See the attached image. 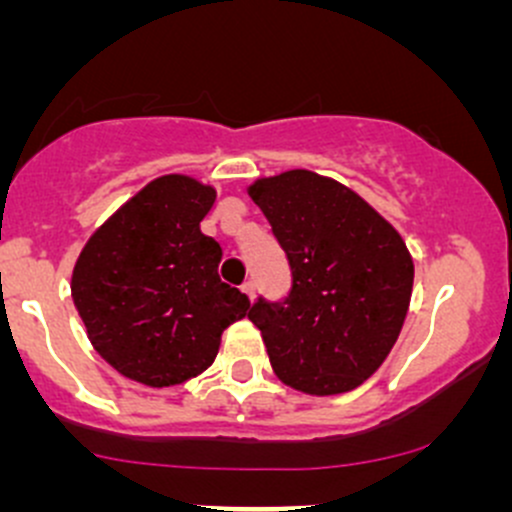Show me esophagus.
Here are the masks:
<instances>
[{"mask_svg":"<svg viewBox=\"0 0 512 512\" xmlns=\"http://www.w3.org/2000/svg\"><path fill=\"white\" fill-rule=\"evenodd\" d=\"M255 289H257V285L252 280H247V282H242V292L247 294V297H255Z\"/></svg>","mask_w":512,"mask_h":512,"instance_id":"1","label":"esophagus"}]
</instances>
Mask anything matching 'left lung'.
Returning <instances> with one entry per match:
<instances>
[{
	"label": "left lung",
	"instance_id": "left-lung-1",
	"mask_svg": "<svg viewBox=\"0 0 512 512\" xmlns=\"http://www.w3.org/2000/svg\"><path fill=\"white\" fill-rule=\"evenodd\" d=\"M250 195L292 270L287 297H257L247 312L272 369L304 394L356 389L389 356L409 312L414 262L404 240L354 190L312 170L257 180Z\"/></svg>",
	"mask_w": 512,
	"mask_h": 512
}]
</instances>
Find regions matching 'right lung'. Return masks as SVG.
<instances>
[{
    "mask_svg": "<svg viewBox=\"0 0 512 512\" xmlns=\"http://www.w3.org/2000/svg\"><path fill=\"white\" fill-rule=\"evenodd\" d=\"M215 190L163 175L86 242L71 297L96 352L146 386H175L215 361L250 299L220 280L223 247L200 232Z\"/></svg>",
    "mask_w": 512,
    "mask_h": 512,
    "instance_id": "1",
    "label": "right lung"
}]
</instances>
